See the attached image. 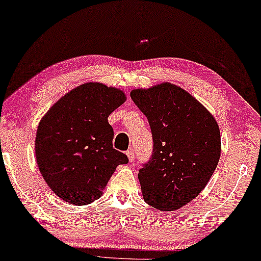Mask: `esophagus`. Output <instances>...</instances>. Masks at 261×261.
Listing matches in <instances>:
<instances>
[{"instance_id":"34e87169","label":"esophagus","mask_w":261,"mask_h":261,"mask_svg":"<svg viewBox=\"0 0 261 261\" xmlns=\"http://www.w3.org/2000/svg\"><path fill=\"white\" fill-rule=\"evenodd\" d=\"M127 156H128V160H129L130 163H133V162L135 161V152L133 150L127 151Z\"/></svg>"}]
</instances>
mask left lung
I'll return each instance as SVG.
<instances>
[{
  "label": "left lung",
  "instance_id": "left-lung-1",
  "mask_svg": "<svg viewBox=\"0 0 261 261\" xmlns=\"http://www.w3.org/2000/svg\"><path fill=\"white\" fill-rule=\"evenodd\" d=\"M130 98L146 115L152 153L139 170L143 199L159 211H176L199 195L219 163L221 135L214 117L171 83L136 89Z\"/></svg>",
  "mask_w": 261,
  "mask_h": 261
}]
</instances>
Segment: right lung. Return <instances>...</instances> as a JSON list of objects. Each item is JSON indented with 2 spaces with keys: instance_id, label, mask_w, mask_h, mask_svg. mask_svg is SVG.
I'll return each mask as SVG.
<instances>
[{
  "instance_id": "right-lung-1",
  "label": "right lung",
  "mask_w": 261,
  "mask_h": 261,
  "mask_svg": "<svg viewBox=\"0 0 261 261\" xmlns=\"http://www.w3.org/2000/svg\"><path fill=\"white\" fill-rule=\"evenodd\" d=\"M125 93L101 83L75 88L49 109L38 126V168L55 194L72 204H88L101 195L119 164L128 157L113 149L109 115Z\"/></svg>"
}]
</instances>
